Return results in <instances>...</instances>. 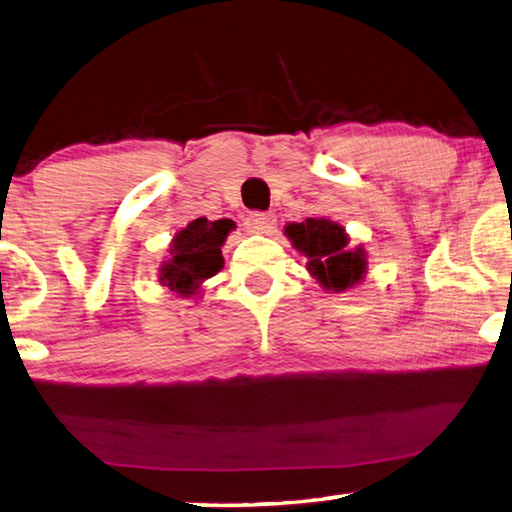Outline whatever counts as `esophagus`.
Here are the masks:
<instances>
[{
	"label": "esophagus",
	"instance_id": "obj_1",
	"mask_svg": "<svg viewBox=\"0 0 512 512\" xmlns=\"http://www.w3.org/2000/svg\"><path fill=\"white\" fill-rule=\"evenodd\" d=\"M246 225L250 232H255V235H268V232H273L275 228V216L266 212H253L246 219Z\"/></svg>",
	"mask_w": 512,
	"mask_h": 512
}]
</instances>
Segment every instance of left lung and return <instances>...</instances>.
<instances>
[{
	"mask_svg": "<svg viewBox=\"0 0 512 512\" xmlns=\"http://www.w3.org/2000/svg\"><path fill=\"white\" fill-rule=\"evenodd\" d=\"M291 246L305 255L307 271L327 293H343L361 284L368 271L363 246H350V237L341 223L325 216L284 225Z\"/></svg>",
	"mask_w": 512,
	"mask_h": 512,
	"instance_id": "obj_1",
	"label": "left lung"
}]
</instances>
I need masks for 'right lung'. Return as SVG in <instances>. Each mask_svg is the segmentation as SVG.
<instances>
[{
	"instance_id": "obj_1",
	"label": "right lung",
	"mask_w": 512,
	"mask_h": 512,
	"mask_svg": "<svg viewBox=\"0 0 512 512\" xmlns=\"http://www.w3.org/2000/svg\"><path fill=\"white\" fill-rule=\"evenodd\" d=\"M235 221L201 219L189 221L183 230L171 239L169 255L160 264V284L180 298H194L203 291L205 280H210L223 268L221 248Z\"/></svg>"
}]
</instances>
